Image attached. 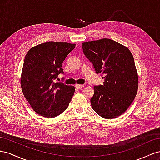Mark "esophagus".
<instances>
[{
    "label": "esophagus",
    "mask_w": 160,
    "mask_h": 160,
    "mask_svg": "<svg viewBox=\"0 0 160 160\" xmlns=\"http://www.w3.org/2000/svg\"><path fill=\"white\" fill-rule=\"evenodd\" d=\"M84 87V85H79V84H77L75 85V88L77 89H81L82 88H83Z\"/></svg>",
    "instance_id": "34e87169"
}]
</instances>
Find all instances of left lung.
<instances>
[{
	"label": "left lung",
	"mask_w": 160,
	"mask_h": 160,
	"mask_svg": "<svg viewBox=\"0 0 160 160\" xmlns=\"http://www.w3.org/2000/svg\"><path fill=\"white\" fill-rule=\"evenodd\" d=\"M85 55L96 73H102L103 85L94 87L93 109L111 119L122 115L132 103L138 89V75L128 47L109 38L82 43Z\"/></svg>",
	"instance_id": "8db88e82"
}]
</instances>
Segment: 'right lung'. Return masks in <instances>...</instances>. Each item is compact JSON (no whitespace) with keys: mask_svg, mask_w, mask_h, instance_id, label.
Wrapping results in <instances>:
<instances>
[{"mask_svg":"<svg viewBox=\"0 0 160 160\" xmlns=\"http://www.w3.org/2000/svg\"><path fill=\"white\" fill-rule=\"evenodd\" d=\"M75 44L49 41L32 47L24 61L21 85L32 109L42 117L53 118L67 109L75 87L55 82L63 72L62 62Z\"/></svg>","mask_w":160,"mask_h":160,"instance_id":"right-lung-1","label":"right lung"}]
</instances>
